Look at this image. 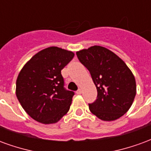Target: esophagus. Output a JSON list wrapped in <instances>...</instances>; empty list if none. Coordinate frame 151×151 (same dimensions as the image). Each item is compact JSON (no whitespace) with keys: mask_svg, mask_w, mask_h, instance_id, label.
Segmentation results:
<instances>
[{"mask_svg":"<svg viewBox=\"0 0 151 151\" xmlns=\"http://www.w3.org/2000/svg\"><path fill=\"white\" fill-rule=\"evenodd\" d=\"M76 93H77V95H81V94H82V90H81V89H78V90L76 91Z\"/></svg>","mask_w":151,"mask_h":151,"instance_id":"1","label":"esophagus"}]
</instances>
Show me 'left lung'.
Returning a JSON list of instances; mask_svg holds the SVG:
<instances>
[{"instance_id":"8db88e82","label":"left lung","mask_w":151,"mask_h":151,"mask_svg":"<svg viewBox=\"0 0 151 151\" xmlns=\"http://www.w3.org/2000/svg\"><path fill=\"white\" fill-rule=\"evenodd\" d=\"M76 54L91 73L98 92L96 100L89 104L90 111L104 121L119 119L129 111L136 95V81L132 71L104 47L95 45Z\"/></svg>"}]
</instances>
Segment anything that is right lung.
I'll return each mask as SVG.
<instances>
[{"instance_id":"right-lung-1","label":"right lung","mask_w":151,"mask_h":151,"mask_svg":"<svg viewBox=\"0 0 151 151\" xmlns=\"http://www.w3.org/2000/svg\"><path fill=\"white\" fill-rule=\"evenodd\" d=\"M73 56L71 51L49 47L22 67L16 81V95L32 119L45 124H55L69 111L74 93L64 88L61 70Z\"/></svg>"}]
</instances>
